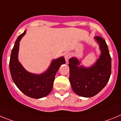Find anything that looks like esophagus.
<instances>
[{"label": "esophagus", "instance_id": "obj_1", "mask_svg": "<svg viewBox=\"0 0 121 121\" xmlns=\"http://www.w3.org/2000/svg\"><path fill=\"white\" fill-rule=\"evenodd\" d=\"M70 57H71V53H66L65 55V60H66V62L68 61V60L70 58Z\"/></svg>", "mask_w": 121, "mask_h": 121}]
</instances>
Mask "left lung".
<instances>
[{
    "label": "left lung",
    "mask_w": 121,
    "mask_h": 121,
    "mask_svg": "<svg viewBox=\"0 0 121 121\" xmlns=\"http://www.w3.org/2000/svg\"><path fill=\"white\" fill-rule=\"evenodd\" d=\"M101 50L97 62L89 68L79 66L80 61L75 58L69 60V81L72 90L77 95L91 97L98 94L110 79L111 72V58L104 39L96 36Z\"/></svg>",
    "instance_id": "1"
}]
</instances>
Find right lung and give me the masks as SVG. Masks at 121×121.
<instances>
[{"instance_id": "1", "label": "right lung", "mask_w": 121, "mask_h": 121, "mask_svg": "<svg viewBox=\"0 0 121 121\" xmlns=\"http://www.w3.org/2000/svg\"><path fill=\"white\" fill-rule=\"evenodd\" d=\"M26 31L20 35L11 51L10 60V71L12 79L21 91L29 97L34 99L44 97L51 92L55 76L62 64H65L64 57L54 60L44 73L36 75L27 72L17 59L19 41Z\"/></svg>"}]
</instances>
